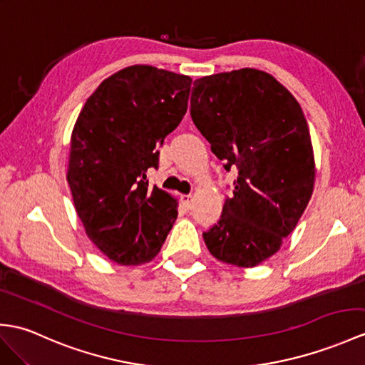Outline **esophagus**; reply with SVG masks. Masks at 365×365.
Returning a JSON list of instances; mask_svg holds the SVG:
<instances>
[{"mask_svg": "<svg viewBox=\"0 0 365 365\" xmlns=\"http://www.w3.org/2000/svg\"><path fill=\"white\" fill-rule=\"evenodd\" d=\"M180 202L185 210H190L192 207V197L191 196H186V194H183V196H180Z\"/></svg>", "mask_w": 365, "mask_h": 365, "instance_id": "esophagus-1", "label": "esophagus"}]
</instances>
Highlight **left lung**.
Here are the masks:
<instances>
[{
	"label": "left lung",
	"mask_w": 365,
	"mask_h": 365,
	"mask_svg": "<svg viewBox=\"0 0 365 365\" xmlns=\"http://www.w3.org/2000/svg\"><path fill=\"white\" fill-rule=\"evenodd\" d=\"M191 118L225 171L233 196L203 232L211 255L253 267L278 252L314 186V155L300 104L272 76L242 68L194 81Z\"/></svg>",
	"instance_id": "obj_1"
}]
</instances>
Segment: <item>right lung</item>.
I'll return each mask as SVG.
<instances>
[{"mask_svg":"<svg viewBox=\"0 0 365 365\" xmlns=\"http://www.w3.org/2000/svg\"><path fill=\"white\" fill-rule=\"evenodd\" d=\"M191 82L149 65L124 68L76 121L66 177L74 207L91 242L118 264L150 261L177 219V202L150 188L146 173L186 113Z\"/></svg>","mask_w":365,"mask_h":365,"instance_id":"1","label":"right lung"}]
</instances>
